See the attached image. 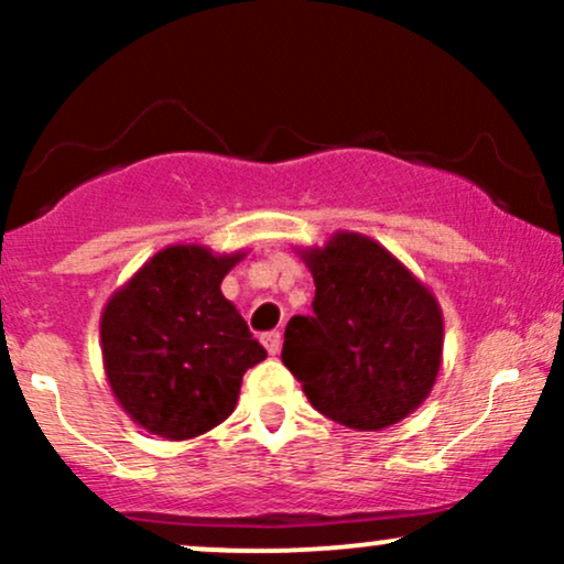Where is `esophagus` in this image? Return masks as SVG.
<instances>
[{
  "label": "esophagus",
  "instance_id": "esophagus-1",
  "mask_svg": "<svg viewBox=\"0 0 564 564\" xmlns=\"http://www.w3.org/2000/svg\"><path fill=\"white\" fill-rule=\"evenodd\" d=\"M281 341H283V334H281V332H268V334H262V345L268 347L270 355L281 352Z\"/></svg>",
  "mask_w": 564,
  "mask_h": 564
}]
</instances>
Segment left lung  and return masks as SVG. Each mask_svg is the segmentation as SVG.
<instances>
[{
	"mask_svg": "<svg viewBox=\"0 0 564 564\" xmlns=\"http://www.w3.org/2000/svg\"><path fill=\"white\" fill-rule=\"evenodd\" d=\"M315 281L313 315L283 334V366L323 416L377 432L416 411L443 355V315L387 249L358 232H336L304 251Z\"/></svg>",
	"mask_w": 564,
	"mask_h": 564,
	"instance_id": "1",
	"label": "left lung"
}]
</instances>
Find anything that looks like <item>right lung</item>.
<instances>
[{"mask_svg": "<svg viewBox=\"0 0 564 564\" xmlns=\"http://www.w3.org/2000/svg\"><path fill=\"white\" fill-rule=\"evenodd\" d=\"M243 254L170 246L102 310V364L121 408L148 432L187 440L223 424L243 373L268 358L219 283Z\"/></svg>", "mask_w": 564, "mask_h": 564, "instance_id": "1", "label": "right lung"}]
</instances>
